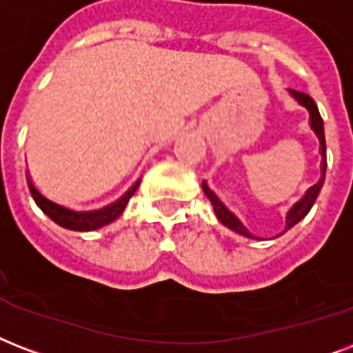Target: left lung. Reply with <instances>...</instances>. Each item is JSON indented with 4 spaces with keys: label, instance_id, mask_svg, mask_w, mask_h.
<instances>
[{
    "label": "left lung",
    "instance_id": "left-lung-1",
    "mask_svg": "<svg viewBox=\"0 0 353 353\" xmlns=\"http://www.w3.org/2000/svg\"><path fill=\"white\" fill-rule=\"evenodd\" d=\"M289 94L293 95L294 99L299 101L300 105L305 106V108L310 110V125H311V128H313V132L316 134L319 141H321V154H322V158H324V162H322V179L319 180V182H316L313 188H310V190H307V193H305L302 201L296 202V204H294V206L289 210L288 223H285V230L283 232L291 230V228H293L296 223H300V221L304 219L305 215L310 214V210L313 208V204H315L316 196H319V193H321V188H322V184H324V176H326V139H324V123H322L321 112H319V108H316L315 101L311 99L307 94H304V92H299V90H289ZM202 190H204L206 196L210 199V202H212L215 215H217V219H219L223 225L228 226L230 230L237 232V234H241V236L254 239L252 234H250V232L245 228V225H243L241 221L237 219L236 215L232 214L230 210H228V208H226L225 204L219 201V196L215 195L214 191L208 188L206 182H202ZM283 232H281V234H283Z\"/></svg>",
    "mask_w": 353,
    "mask_h": 353
}]
</instances>
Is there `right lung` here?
<instances>
[{"instance_id": "1", "label": "right lung", "mask_w": 353, "mask_h": 353, "mask_svg": "<svg viewBox=\"0 0 353 353\" xmlns=\"http://www.w3.org/2000/svg\"><path fill=\"white\" fill-rule=\"evenodd\" d=\"M27 184H29L32 199H34V202L40 206V210H42L48 217H51L57 225H60L62 228H68V230L90 232L97 230L101 226L110 225L112 221H116L117 217L123 214V210H125V206H127L128 201H130V196L134 195V191L138 190L139 182H136V184H134L117 202H114L110 206L103 208V210H94V212H77V210H72V208L62 206L59 202L51 201V199H48L46 195H42L37 185L32 184L31 176L27 179Z\"/></svg>"}]
</instances>
